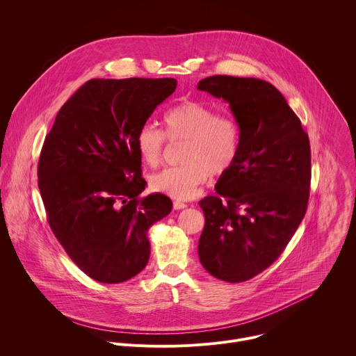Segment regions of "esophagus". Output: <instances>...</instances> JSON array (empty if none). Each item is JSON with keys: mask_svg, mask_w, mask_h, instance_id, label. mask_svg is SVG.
I'll return each instance as SVG.
<instances>
[{"mask_svg": "<svg viewBox=\"0 0 356 356\" xmlns=\"http://www.w3.org/2000/svg\"><path fill=\"white\" fill-rule=\"evenodd\" d=\"M187 207V204L186 202H183V201H173V209L175 210H183V209H186Z\"/></svg>", "mask_w": 356, "mask_h": 356, "instance_id": "obj_1", "label": "esophagus"}]
</instances>
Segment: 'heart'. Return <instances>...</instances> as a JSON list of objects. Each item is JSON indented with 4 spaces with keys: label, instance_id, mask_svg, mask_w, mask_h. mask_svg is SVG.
<instances>
[{
    "label": "heart",
    "instance_id": "heart-1",
    "mask_svg": "<svg viewBox=\"0 0 356 356\" xmlns=\"http://www.w3.org/2000/svg\"><path fill=\"white\" fill-rule=\"evenodd\" d=\"M165 132L146 122L136 134V149L150 168L161 163L170 140H184V165L168 168L150 176V187L166 195L188 200L211 175L227 173L236 162L241 147V128L231 114L217 113L210 106L184 99L163 115Z\"/></svg>",
    "mask_w": 356,
    "mask_h": 356
}]
</instances>
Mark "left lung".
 Returning <instances> with one entry per match:
<instances>
[{"label":"left lung","mask_w":356,"mask_h":356,"mask_svg":"<svg viewBox=\"0 0 356 356\" xmlns=\"http://www.w3.org/2000/svg\"><path fill=\"white\" fill-rule=\"evenodd\" d=\"M197 88L225 99L241 128L235 165L220 176L217 195L198 202L206 217L198 258L214 277L241 283L282 255L307 211L310 140L286 98L265 80L211 76Z\"/></svg>","instance_id":"1"}]
</instances>
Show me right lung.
<instances>
[{"label":"right lung","mask_w":356,"mask_h":356,"mask_svg":"<svg viewBox=\"0 0 356 356\" xmlns=\"http://www.w3.org/2000/svg\"><path fill=\"white\" fill-rule=\"evenodd\" d=\"M175 79H92L56 115L38 163L47 222L70 259L91 279L121 283L147 264V229L172 200L139 197L146 181L136 134L173 94Z\"/></svg>","instance_id":"1"}]
</instances>
